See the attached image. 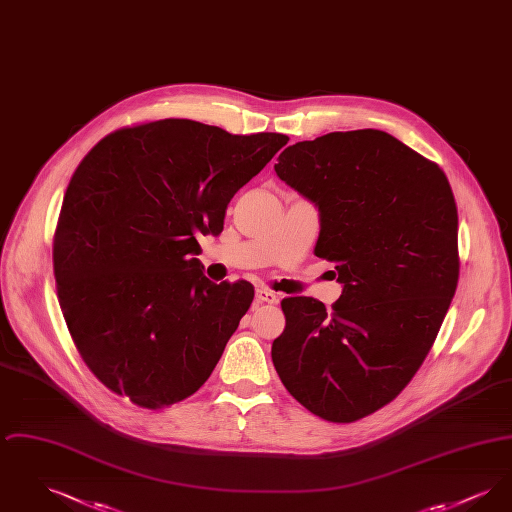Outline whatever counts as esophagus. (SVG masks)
I'll use <instances>...</instances> for the list:
<instances>
[{
  "label": "esophagus",
  "instance_id": "obj_1",
  "mask_svg": "<svg viewBox=\"0 0 512 512\" xmlns=\"http://www.w3.org/2000/svg\"><path fill=\"white\" fill-rule=\"evenodd\" d=\"M255 297L261 301V303H276L278 301V295L268 288H257L255 290Z\"/></svg>",
  "mask_w": 512,
  "mask_h": 512
}]
</instances>
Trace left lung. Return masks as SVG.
<instances>
[{
    "instance_id": "obj_1",
    "label": "left lung",
    "mask_w": 512,
    "mask_h": 512,
    "mask_svg": "<svg viewBox=\"0 0 512 512\" xmlns=\"http://www.w3.org/2000/svg\"><path fill=\"white\" fill-rule=\"evenodd\" d=\"M274 171L318 209L315 255L340 299L282 301L272 363L311 413L353 422L399 395L426 359L459 280V217L436 163L388 132H330L286 147Z\"/></svg>"
}]
</instances>
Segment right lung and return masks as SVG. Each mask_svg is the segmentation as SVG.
<instances>
[{"label":"right lung","instance_id":"1","mask_svg":"<svg viewBox=\"0 0 512 512\" xmlns=\"http://www.w3.org/2000/svg\"><path fill=\"white\" fill-rule=\"evenodd\" d=\"M288 136L165 119L105 136L63 199L53 268L69 332L109 390L146 409L199 390L253 301L195 257Z\"/></svg>","mask_w":512,"mask_h":512}]
</instances>
